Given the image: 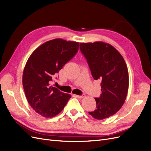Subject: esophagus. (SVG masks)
Listing matches in <instances>:
<instances>
[{
	"mask_svg": "<svg viewBox=\"0 0 151 151\" xmlns=\"http://www.w3.org/2000/svg\"><path fill=\"white\" fill-rule=\"evenodd\" d=\"M76 96L78 98H84V96H85V95L84 94H82V95H76Z\"/></svg>",
	"mask_w": 151,
	"mask_h": 151,
	"instance_id": "esophagus-1",
	"label": "esophagus"
}]
</instances>
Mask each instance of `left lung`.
<instances>
[{"label": "left lung", "mask_w": 151, "mask_h": 151, "mask_svg": "<svg viewBox=\"0 0 151 151\" xmlns=\"http://www.w3.org/2000/svg\"><path fill=\"white\" fill-rule=\"evenodd\" d=\"M80 50L94 80H101V94L95 98L96 108L89 113L97 120L115 114L122 106L129 89V72L121 54L103 42L81 43Z\"/></svg>", "instance_id": "obj_1"}]
</instances>
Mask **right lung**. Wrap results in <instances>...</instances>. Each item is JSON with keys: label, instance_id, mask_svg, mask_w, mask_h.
I'll use <instances>...</instances> for the list:
<instances>
[{"label": "right lung", "instance_id": "obj_1", "mask_svg": "<svg viewBox=\"0 0 151 151\" xmlns=\"http://www.w3.org/2000/svg\"><path fill=\"white\" fill-rule=\"evenodd\" d=\"M79 43L54 39L45 42L31 55L22 75V85L31 108L43 117L62 111L71 98L50 85L53 76L78 52Z\"/></svg>", "mask_w": 151, "mask_h": 151}]
</instances>
